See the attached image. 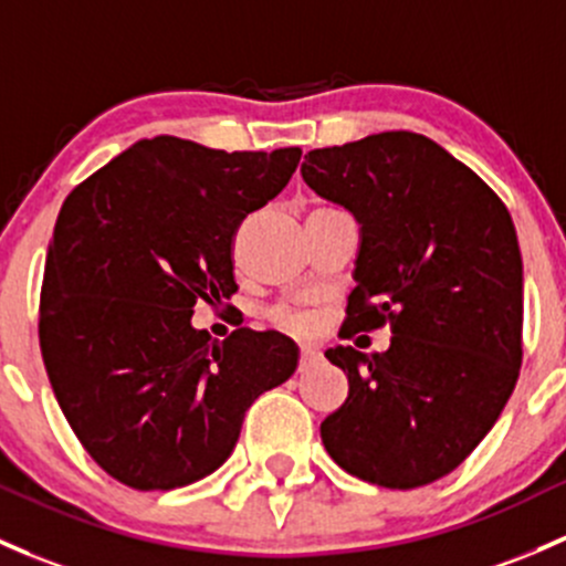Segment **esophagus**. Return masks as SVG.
I'll return each instance as SVG.
<instances>
[{"instance_id": "obj_1", "label": "esophagus", "mask_w": 566, "mask_h": 566, "mask_svg": "<svg viewBox=\"0 0 566 566\" xmlns=\"http://www.w3.org/2000/svg\"><path fill=\"white\" fill-rule=\"evenodd\" d=\"M301 355V366H306V363H312L314 358H317V347H312V344H303V347L298 349Z\"/></svg>"}]
</instances>
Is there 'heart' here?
<instances>
[{
	"label": "heart",
	"mask_w": 566,
	"mask_h": 566,
	"mask_svg": "<svg viewBox=\"0 0 566 566\" xmlns=\"http://www.w3.org/2000/svg\"><path fill=\"white\" fill-rule=\"evenodd\" d=\"M271 319H273V325H279V328H284V331H293V333L308 331V325H312V319H308L306 314L290 312V308H273Z\"/></svg>",
	"instance_id": "obj_1"
}]
</instances>
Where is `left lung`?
<instances>
[{
	"label": "left lung",
	"instance_id": "obj_1",
	"mask_svg": "<svg viewBox=\"0 0 566 566\" xmlns=\"http://www.w3.org/2000/svg\"><path fill=\"white\" fill-rule=\"evenodd\" d=\"M303 181L360 222L342 338L388 325V353L333 347L347 401L319 426L344 472L420 488L467 461L523 360V263L496 192L418 133L314 148Z\"/></svg>",
	"mask_w": 566,
	"mask_h": 566
}]
</instances>
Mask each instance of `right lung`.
<instances>
[{
	"instance_id": "1",
	"label": "right lung",
	"mask_w": 566,
	"mask_h": 566,
	"mask_svg": "<svg viewBox=\"0 0 566 566\" xmlns=\"http://www.w3.org/2000/svg\"><path fill=\"white\" fill-rule=\"evenodd\" d=\"M301 148L217 151L159 135L81 181L56 217L40 290L53 396L99 469L170 491L222 467L243 412L298 366L287 336L213 344L192 308L238 293L235 233L287 187Z\"/></svg>"
}]
</instances>
